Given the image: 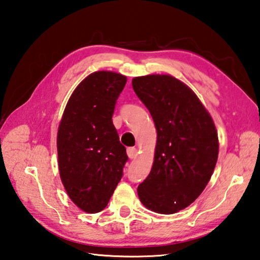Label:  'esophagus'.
<instances>
[{"label":"esophagus","instance_id":"esophagus-1","mask_svg":"<svg viewBox=\"0 0 260 260\" xmlns=\"http://www.w3.org/2000/svg\"><path fill=\"white\" fill-rule=\"evenodd\" d=\"M126 154H128V157L130 159H135L138 154V150L136 148H132V147L128 148L126 149Z\"/></svg>","mask_w":260,"mask_h":260}]
</instances>
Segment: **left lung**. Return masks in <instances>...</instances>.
Here are the masks:
<instances>
[{
	"label": "left lung",
	"mask_w": 260,
	"mask_h": 260,
	"mask_svg": "<svg viewBox=\"0 0 260 260\" xmlns=\"http://www.w3.org/2000/svg\"><path fill=\"white\" fill-rule=\"evenodd\" d=\"M157 129L154 161L138 187L148 209L171 215L191 205L215 169L219 143L209 112L188 85L168 74L132 80Z\"/></svg>",
	"instance_id": "obj_1"
}]
</instances>
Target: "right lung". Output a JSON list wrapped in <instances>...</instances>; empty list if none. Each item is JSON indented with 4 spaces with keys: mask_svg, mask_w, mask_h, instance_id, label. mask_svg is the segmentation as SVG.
<instances>
[{
    "mask_svg": "<svg viewBox=\"0 0 260 260\" xmlns=\"http://www.w3.org/2000/svg\"><path fill=\"white\" fill-rule=\"evenodd\" d=\"M122 74L91 73L73 91L57 130V158L63 186L80 209L95 213L107 207L128 161L112 123Z\"/></svg>",
    "mask_w": 260,
    "mask_h": 260,
    "instance_id": "right-lung-1",
    "label": "right lung"
}]
</instances>
